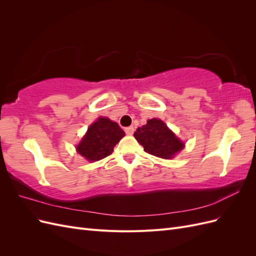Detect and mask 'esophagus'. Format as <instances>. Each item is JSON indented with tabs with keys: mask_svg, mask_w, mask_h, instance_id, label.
<instances>
[{
	"mask_svg": "<svg viewBox=\"0 0 256 256\" xmlns=\"http://www.w3.org/2000/svg\"><path fill=\"white\" fill-rule=\"evenodd\" d=\"M125 132L128 134V136H131L134 132V126H130V127H127L125 128Z\"/></svg>",
	"mask_w": 256,
	"mask_h": 256,
	"instance_id": "esophagus-1",
	"label": "esophagus"
}]
</instances>
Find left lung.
I'll return each instance as SVG.
<instances>
[{"instance_id": "1", "label": "left lung", "mask_w": 256, "mask_h": 256, "mask_svg": "<svg viewBox=\"0 0 256 256\" xmlns=\"http://www.w3.org/2000/svg\"><path fill=\"white\" fill-rule=\"evenodd\" d=\"M146 152L162 159H172L184 144L161 120H148L146 125L138 127L134 134Z\"/></svg>"}]
</instances>
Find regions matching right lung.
I'll use <instances>...</instances> for the list:
<instances>
[{"instance_id":"obj_1","label":"right lung","mask_w":256,"mask_h":256,"mask_svg":"<svg viewBox=\"0 0 256 256\" xmlns=\"http://www.w3.org/2000/svg\"><path fill=\"white\" fill-rule=\"evenodd\" d=\"M125 136L118 122L106 118H99L88 127L86 134L76 146L82 157L90 162L110 156L114 146Z\"/></svg>"}]
</instances>
